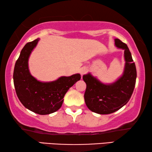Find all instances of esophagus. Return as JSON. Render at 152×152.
<instances>
[{"label":"esophagus","instance_id":"obj_1","mask_svg":"<svg viewBox=\"0 0 152 152\" xmlns=\"http://www.w3.org/2000/svg\"><path fill=\"white\" fill-rule=\"evenodd\" d=\"M86 72H87V68H86V67H82V68H80V73L81 74V75H82V76L84 74L86 73Z\"/></svg>","mask_w":152,"mask_h":152}]
</instances>
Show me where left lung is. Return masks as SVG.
Returning <instances> with one entry per match:
<instances>
[{"instance_id": "1", "label": "left lung", "mask_w": 152, "mask_h": 152, "mask_svg": "<svg viewBox=\"0 0 152 152\" xmlns=\"http://www.w3.org/2000/svg\"><path fill=\"white\" fill-rule=\"evenodd\" d=\"M115 45L124 50V71L115 82L104 84L91 72L83 75L86 84L84 100L91 111L98 114H110L117 111L128 102L136 85V68L132 54L125 43L115 39Z\"/></svg>"}]
</instances>
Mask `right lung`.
Listing matches in <instances>:
<instances>
[{
	"label": "right lung",
	"instance_id": "right-lung-1",
	"mask_svg": "<svg viewBox=\"0 0 152 152\" xmlns=\"http://www.w3.org/2000/svg\"><path fill=\"white\" fill-rule=\"evenodd\" d=\"M39 39L26 43L14 66L13 80L16 95L26 109L39 115H47L61 108L64 97L70 87L80 80V74L61 76L52 82H41L31 75L28 61Z\"/></svg>",
	"mask_w": 152,
	"mask_h": 152
}]
</instances>
